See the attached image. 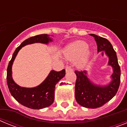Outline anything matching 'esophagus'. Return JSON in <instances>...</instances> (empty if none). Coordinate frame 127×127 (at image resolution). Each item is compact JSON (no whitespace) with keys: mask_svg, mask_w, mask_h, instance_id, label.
<instances>
[{"mask_svg":"<svg viewBox=\"0 0 127 127\" xmlns=\"http://www.w3.org/2000/svg\"><path fill=\"white\" fill-rule=\"evenodd\" d=\"M65 70L66 72H72L73 70H72V69L71 67H69V66H67V67H66Z\"/></svg>","mask_w":127,"mask_h":127,"instance_id":"34e87169","label":"esophagus"}]
</instances>
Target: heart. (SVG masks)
<instances>
[{"mask_svg":"<svg viewBox=\"0 0 127 127\" xmlns=\"http://www.w3.org/2000/svg\"><path fill=\"white\" fill-rule=\"evenodd\" d=\"M88 48V44L86 42L78 41L69 44L65 49L64 54L67 59L72 61L80 58L77 61V65L78 67H83L90 56V51Z\"/></svg>","mask_w":127,"mask_h":127,"instance_id":"1","label":"heart"}]
</instances>
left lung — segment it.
<instances>
[{
	"label": "left lung",
	"instance_id": "1",
	"mask_svg": "<svg viewBox=\"0 0 127 127\" xmlns=\"http://www.w3.org/2000/svg\"><path fill=\"white\" fill-rule=\"evenodd\" d=\"M97 42V51H105L108 57V65L111 66L113 72L111 81L106 85H96L88 78L87 71H75L77 79L75 85V97L77 102L86 108H97L109 101L116 95L120 84L121 70L118 62L116 53L107 39L90 33Z\"/></svg>",
	"mask_w": 127,
	"mask_h": 127
}]
</instances>
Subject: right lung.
Returning a JSON list of instances; mask_svg holds the SVG:
<instances>
[{"label": "right lung", "mask_w": 127, "mask_h": 127, "mask_svg": "<svg viewBox=\"0 0 127 127\" xmlns=\"http://www.w3.org/2000/svg\"><path fill=\"white\" fill-rule=\"evenodd\" d=\"M53 40L50 35L41 34L31 37L23 41L13 55L7 69V83L9 92L20 104L33 109H41L51 105L54 102L55 85L65 75V70L60 72L51 70L42 83L33 88H25L19 86L14 81L12 77V66L13 62L22 48L33 43L48 44Z\"/></svg>", "instance_id": "right-lung-1"}]
</instances>
